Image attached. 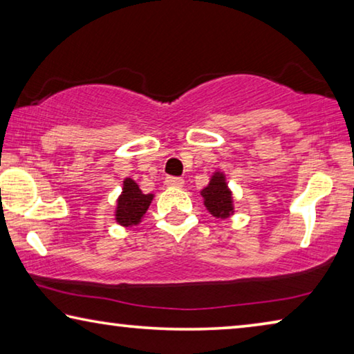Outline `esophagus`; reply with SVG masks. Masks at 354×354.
<instances>
[{"mask_svg": "<svg viewBox=\"0 0 354 354\" xmlns=\"http://www.w3.org/2000/svg\"><path fill=\"white\" fill-rule=\"evenodd\" d=\"M165 184L169 185V187H178L181 189L184 185V179L183 178H175V176H170L165 179Z\"/></svg>", "mask_w": 354, "mask_h": 354, "instance_id": "1", "label": "esophagus"}]
</instances>
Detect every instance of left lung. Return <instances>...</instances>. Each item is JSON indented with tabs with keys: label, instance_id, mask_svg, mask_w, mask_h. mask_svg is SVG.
Segmentation results:
<instances>
[{
	"label": "left lung",
	"instance_id": "8db88e82",
	"mask_svg": "<svg viewBox=\"0 0 354 354\" xmlns=\"http://www.w3.org/2000/svg\"><path fill=\"white\" fill-rule=\"evenodd\" d=\"M203 203L207 212L215 218L226 220L234 215V198H232V190L227 187L226 175L223 171L215 170L212 173L209 184L201 192Z\"/></svg>",
	"mask_w": 354,
	"mask_h": 354
}]
</instances>
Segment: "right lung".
Segmentation results:
<instances>
[{"instance_id": "add662e5", "label": "right lung", "mask_w": 354, "mask_h": 354, "mask_svg": "<svg viewBox=\"0 0 354 354\" xmlns=\"http://www.w3.org/2000/svg\"><path fill=\"white\" fill-rule=\"evenodd\" d=\"M153 198V194H143L133 178H124L122 194L118 195L115 212H113L115 221L124 227L139 225Z\"/></svg>"}]
</instances>
